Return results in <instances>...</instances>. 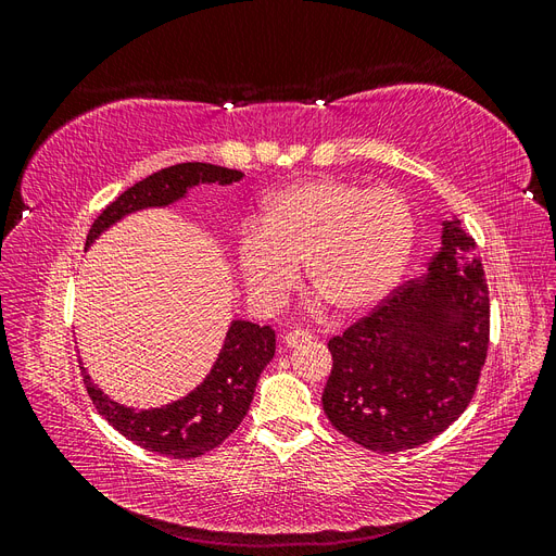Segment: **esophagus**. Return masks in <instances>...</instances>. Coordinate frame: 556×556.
<instances>
[{
  "mask_svg": "<svg viewBox=\"0 0 556 556\" xmlns=\"http://www.w3.org/2000/svg\"><path fill=\"white\" fill-rule=\"evenodd\" d=\"M313 341V333L308 329H292L285 333V345L288 348H299L301 343Z\"/></svg>",
  "mask_w": 556,
  "mask_h": 556,
  "instance_id": "obj_1",
  "label": "esophagus"
}]
</instances>
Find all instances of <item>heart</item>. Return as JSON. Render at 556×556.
Segmentation results:
<instances>
[{
	"label": "heart",
	"instance_id": "obj_1",
	"mask_svg": "<svg viewBox=\"0 0 556 556\" xmlns=\"http://www.w3.org/2000/svg\"><path fill=\"white\" fill-rule=\"evenodd\" d=\"M413 241L415 217L399 190L313 178L264 199L257 225L241 231L237 260L260 304L288 299L304 264L311 290L350 317L376 308L394 290Z\"/></svg>",
	"mask_w": 556,
	"mask_h": 556
}]
</instances>
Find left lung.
Returning a JSON list of instances; mask_svg holds the SVG:
<instances>
[{"mask_svg":"<svg viewBox=\"0 0 556 556\" xmlns=\"http://www.w3.org/2000/svg\"><path fill=\"white\" fill-rule=\"evenodd\" d=\"M490 345V292L476 241L443 223L427 274L329 341V422L374 452L425 445L476 394Z\"/></svg>","mask_w":556,"mask_h":556,"instance_id":"1","label":"left lung"}]
</instances>
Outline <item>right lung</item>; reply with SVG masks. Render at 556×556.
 <instances>
[{"label": "right lung", "mask_w": 556, "mask_h": 556, "mask_svg": "<svg viewBox=\"0 0 556 556\" xmlns=\"http://www.w3.org/2000/svg\"><path fill=\"white\" fill-rule=\"evenodd\" d=\"M241 178L243 174L237 169L204 162L166 166V169L131 185L99 213L88 231L86 245L90 248L109 227L131 213L172 206L199 185H231ZM274 352L276 331L271 327L231 319L220 355L204 382L197 384L188 396L148 410H134L109 399L92 382L86 368L80 366V371L94 408L125 439L148 452L164 454V457L192 459L215 450L243 422L257 380L264 366L274 359Z\"/></svg>", "instance_id": "obj_1"}]
</instances>
